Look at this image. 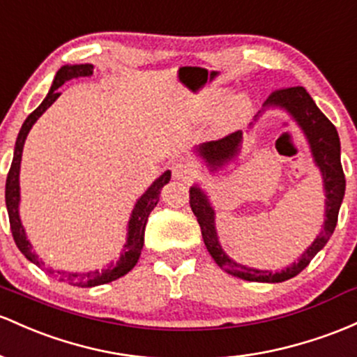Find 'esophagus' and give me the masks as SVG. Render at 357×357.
<instances>
[{"instance_id":"esophagus-1","label":"esophagus","mask_w":357,"mask_h":357,"mask_svg":"<svg viewBox=\"0 0 357 357\" xmlns=\"http://www.w3.org/2000/svg\"><path fill=\"white\" fill-rule=\"evenodd\" d=\"M171 169H172V178L178 179V181H191V179L195 178V171L191 169L188 164L176 162Z\"/></svg>"}]
</instances>
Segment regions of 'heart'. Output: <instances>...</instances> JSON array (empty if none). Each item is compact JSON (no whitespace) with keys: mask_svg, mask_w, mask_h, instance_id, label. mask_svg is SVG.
Instances as JSON below:
<instances>
[{"mask_svg":"<svg viewBox=\"0 0 357 357\" xmlns=\"http://www.w3.org/2000/svg\"><path fill=\"white\" fill-rule=\"evenodd\" d=\"M250 100L244 93L230 96L227 88H208L190 103V116L195 121H203L217 113V123L225 127L245 119Z\"/></svg>","mask_w":357,"mask_h":357,"instance_id":"b5f03b06","label":"heart"}]
</instances>
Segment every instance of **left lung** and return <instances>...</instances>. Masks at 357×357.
Here are the masks:
<instances>
[{
	"mask_svg": "<svg viewBox=\"0 0 357 357\" xmlns=\"http://www.w3.org/2000/svg\"><path fill=\"white\" fill-rule=\"evenodd\" d=\"M283 109L287 112L295 123L298 125L301 134L307 139L308 147H310L312 159L315 166L319 167L322 174V185L325 193V213L324 223L320 232L313 238V242L305 249V252L298 257V261L287 266L281 271H269V269H257L250 266L241 264L229 256L222 248L218 241L217 225H215V208L211 205L208 193L199 185H193L190 188V206L193 210L195 217L202 227L203 242L208 249L210 256L225 273L232 276L241 278L245 281H257V283H281L289 278H295L296 274L303 271L308 266L315 254L324 249L328 238L334 234L335 225H337L339 208L342 205L344 193H346V178H344L342 164H340V140L331 120L320 112L315 101L308 95L307 89L296 86V88L278 89L266 100L264 108L256 116L250 128L256 125L266 109ZM244 137L242 132H234V134L223 137L220 140H211V142L199 144L193 149L195 155L202 159L210 174L217 176L218 171L225 169L229 164L236 162L242 151Z\"/></svg>",
	"mask_w": 357,
	"mask_h": 357,
	"instance_id": "obj_1",
	"label": "left lung"
}]
</instances>
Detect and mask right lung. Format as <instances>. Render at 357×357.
Listing matches in <instances>:
<instances>
[{"label": "right lung", "instance_id": "obj_1", "mask_svg": "<svg viewBox=\"0 0 357 357\" xmlns=\"http://www.w3.org/2000/svg\"><path fill=\"white\" fill-rule=\"evenodd\" d=\"M93 76V64H66L57 70L56 77H54L52 86H50L49 93L44 98L40 105L26 116V120L23 121L22 128H20L17 142H15V151H13V160H11L10 172H8L6 178V190H5V199H6V210L8 217H10V227L11 234H13L15 244L20 249V252L26 257L30 262L37 264L38 268H42L44 271L54 274V269L47 268L45 262L35 254L32 242L29 241L25 232V227H23L22 218H20V164H22V154H23V146H25V140L29 132L32 130L33 123L42 116V113L45 112L54 101L61 96L59 88L62 84L68 83L70 79H76V77H89ZM171 179V171H164L162 174L147 188L146 193L137 199L134 210H132L130 218H128L127 225V241H125L123 249H121L120 257L116 261H112L107 264V268L95 269V271L88 273H73V271H56V276L59 281H64V283L73 284V287H81V288H91L98 287V284L112 283V281L119 280V278L125 276L139 261L140 252L144 248V232H146V223L151 211L155 208L159 202L160 190L164 185H167Z\"/></svg>", "mask_w": 357, "mask_h": 357}]
</instances>
